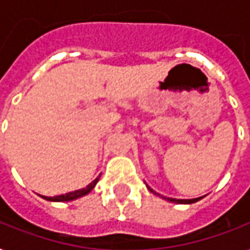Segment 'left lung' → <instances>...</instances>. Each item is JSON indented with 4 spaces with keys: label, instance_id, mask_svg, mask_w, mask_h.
<instances>
[{
    "label": "left lung",
    "instance_id": "1",
    "mask_svg": "<svg viewBox=\"0 0 250 250\" xmlns=\"http://www.w3.org/2000/svg\"><path fill=\"white\" fill-rule=\"evenodd\" d=\"M150 189V188H149ZM150 191L153 192V189H150ZM155 193V192H154ZM164 198V196H162ZM169 202H173V203H184V204H191V203H195V202H198L200 200V198H196V199H172V198H165Z\"/></svg>",
    "mask_w": 250,
    "mask_h": 250
}]
</instances>
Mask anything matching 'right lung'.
Wrapping results in <instances>:
<instances>
[{
	"label": "right lung",
	"instance_id": "add662e5",
	"mask_svg": "<svg viewBox=\"0 0 250 250\" xmlns=\"http://www.w3.org/2000/svg\"><path fill=\"white\" fill-rule=\"evenodd\" d=\"M97 181H99V177L93 180L89 186H86L85 188H83V189H78V191H74V192H69V193L59 195V196H54V198H48V196H42V198L46 199V200H51V202H70V200H74V199L80 198V196H83V195L89 193V192L95 188V186L97 184Z\"/></svg>",
	"mask_w": 250,
	"mask_h": 250
}]
</instances>
